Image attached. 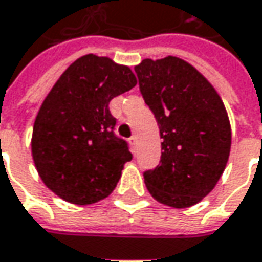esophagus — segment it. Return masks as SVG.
<instances>
[{
	"label": "esophagus",
	"mask_w": 262,
	"mask_h": 262,
	"mask_svg": "<svg viewBox=\"0 0 262 262\" xmlns=\"http://www.w3.org/2000/svg\"><path fill=\"white\" fill-rule=\"evenodd\" d=\"M128 143H129V146H131V148H133V150H136V146H137V137H136V136L129 137V140H128Z\"/></svg>",
	"instance_id": "esophagus-1"
}]
</instances>
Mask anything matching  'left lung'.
<instances>
[{"label": "left lung", "instance_id": "1", "mask_svg": "<svg viewBox=\"0 0 262 262\" xmlns=\"http://www.w3.org/2000/svg\"><path fill=\"white\" fill-rule=\"evenodd\" d=\"M134 70L163 150L160 163L144 172L147 189L165 206H194L213 191L229 160L226 107L206 77L181 58L143 59Z\"/></svg>", "mask_w": 262, "mask_h": 262}]
</instances>
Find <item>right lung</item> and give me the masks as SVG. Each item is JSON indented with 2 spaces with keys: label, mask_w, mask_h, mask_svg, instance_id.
<instances>
[{
  "label": "right lung",
  "mask_w": 262,
  "mask_h": 262,
  "mask_svg": "<svg viewBox=\"0 0 262 262\" xmlns=\"http://www.w3.org/2000/svg\"><path fill=\"white\" fill-rule=\"evenodd\" d=\"M136 84L129 67L93 54L78 58L58 78L37 112L32 136L37 173L56 195L87 206L115 189L133 155L114 133L109 102Z\"/></svg>",
  "instance_id": "right-lung-1"
}]
</instances>
